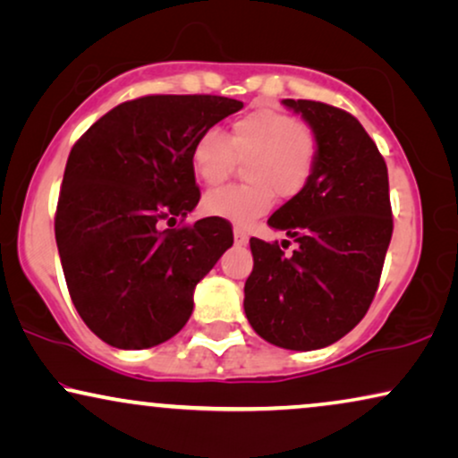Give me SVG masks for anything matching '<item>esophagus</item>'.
I'll list each match as a JSON object with an SVG mask.
<instances>
[{"mask_svg": "<svg viewBox=\"0 0 458 458\" xmlns=\"http://www.w3.org/2000/svg\"><path fill=\"white\" fill-rule=\"evenodd\" d=\"M234 242L239 247H245L247 242H249V236H247V233L245 230H241V228H234Z\"/></svg>", "mask_w": 458, "mask_h": 458, "instance_id": "obj_1", "label": "esophagus"}]
</instances>
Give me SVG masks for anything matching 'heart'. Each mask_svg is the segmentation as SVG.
I'll list each match as a JSON object with an SVG mask.
<instances>
[{"label":"heart","mask_w":458,"mask_h":458,"mask_svg":"<svg viewBox=\"0 0 458 458\" xmlns=\"http://www.w3.org/2000/svg\"><path fill=\"white\" fill-rule=\"evenodd\" d=\"M318 155L320 142L310 127L278 108L259 106L234 121L230 140L219 127L200 133L192 144L191 165L200 182L217 186L233 174L236 157L251 158V184L217 188L203 199L209 216L249 225L272 209L276 192L293 199L310 184Z\"/></svg>","instance_id":"obj_1"}]
</instances>
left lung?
Returning <instances> with one entry per match:
<instances>
[{
	"label": "left lung",
	"instance_id": "8db88e82",
	"mask_svg": "<svg viewBox=\"0 0 458 458\" xmlns=\"http://www.w3.org/2000/svg\"><path fill=\"white\" fill-rule=\"evenodd\" d=\"M320 142L310 184L267 224L297 242L251 239L245 314L253 331L284 350H320L364 318L392 241L387 165L353 114L314 100H283ZM289 242V241H284ZM283 242V247H284Z\"/></svg>",
	"mask_w": 458,
	"mask_h": 458
}]
</instances>
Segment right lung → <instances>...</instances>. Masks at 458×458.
Listing matches in <instances>:
<instances>
[{"label": "right lung", "instance_id": "obj_1", "mask_svg": "<svg viewBox=\"0 0 458 458\" xmlns=\"http://www.w3.org/2000/svg\"><path fill=\"white\" fill-rule=\"evenodd\" d=\"M224 96H142L114 106L72 146L60 188L56 245L89 331L119 350L172 339L192 314L194 286L233 247V225L197 207L191 150L241 111Z\"/></svg>", "mask_w": 458, "mask_h": 458}]
</instances>
